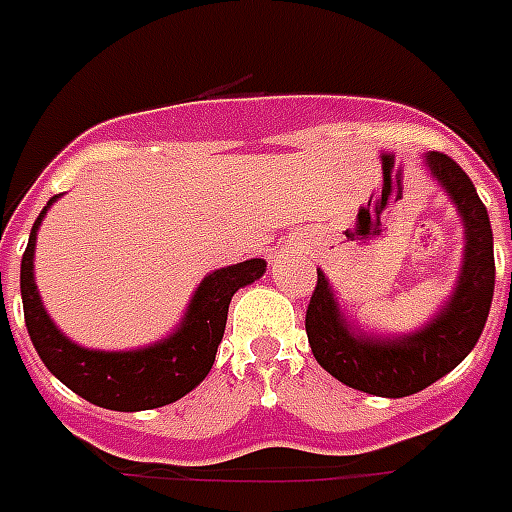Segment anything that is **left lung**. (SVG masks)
<instances>
[{
	"mask_svg": "<svg viewBox=\"0 0 512 512\" xmlns=\"http://www.w3.org/2000/svg\"><path fill=\"white\" fill-rule=\"evenodd\" d=\"M426 164L453 199L467 237L459 283L448 305L424 329L405 337L353 332L324 272H318L307 305L305 329L315 361L345 386L375 397H410L459 367L478 343L494 299V234L486 205L451 156L432 151Z\"/></svg>",
	"mask_w": 512,
	"mask_h": 512,
	"instance_id": "8db88e82",
	"label": "left lung"
}]
</instances>
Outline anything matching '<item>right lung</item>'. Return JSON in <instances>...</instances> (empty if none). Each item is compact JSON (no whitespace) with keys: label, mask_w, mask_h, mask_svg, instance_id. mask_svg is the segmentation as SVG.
<instances>
[{"label":"right lung","mask_w":512,"mask_h":512,"mask_svg":"<svg viewBox=\"0 0 512 512\" xmlns=\"http://www.w3.org/2000/svg\"><path fill=\"white\" fill-rule=\"evenodd\" d=\"M59 197H53L48 207ZM48 207L37 215L21 259V299L26 329L42 364L78 397L107 410H153L186 397L213 367L234 291L264 275L267 261L251 259L210 272L199 283L183 324L167 340L140 351H88L56 329L34 283V242Z\"/></svg>","instance_id":"1"}]
</instances>
